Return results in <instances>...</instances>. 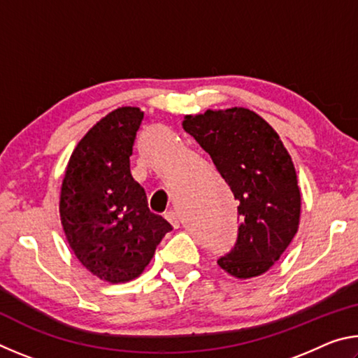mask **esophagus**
<instances>
[{
	"instance_id": "obj_1",
	"label": "esophagus",
	"mask_w": 358,
	"mask_h": 358,
	"mask_svg": "<svg viewBox=\"0 0 358 358\" xmlns=\"http://www.w3.org/2000/svg\"><path fill=\"white\" fill-rule=\"evenodd\" d=\"M166 220L171 222V226L173 227V229H178L180 227V217H178V215H177V211H173V210H171V211H167L166 213Z\"/></svg>"
}]
</instances>
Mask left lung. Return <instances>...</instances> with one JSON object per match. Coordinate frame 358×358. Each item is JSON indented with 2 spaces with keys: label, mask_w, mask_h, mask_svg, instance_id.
I'll return each mask as SVG.
<instances>
[{
  "label": "left lung",
  "mask_w": 358,
  "mask_h": 358,
  "mask_svg": "<svg viewBox=\"0 0 358 358\" xmlns=\"http://www.w3.org/2000/svg\"><path fill=\"white\" fill-rule=\"evenodd\" d=\"M181 126L240 202L237 243L217 265L237 280L264 275L299 230L301 196L292 157L278 132L245 107L186 115Z\"/></svg>",
  "instance_id": "left-lung-1"
}]
</instances>
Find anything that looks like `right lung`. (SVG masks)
Masks as SVG:
<instances>
[{
    "mask_svg": "<svg viewBox=\"0 0 358 358\" xmlns=\"http://www.w3.org/2000/svg\"><path fill=\"white\" fill-rule=\"evenodd\" d=\"M143 121L138 107L101 118L72 151L59 192L66 240L85 268L110 284L143 273L172 226L151 213L129 157Z\"/></svg>",
    "mask_w": 358,
    "mask_h": 358,
    "instance_id": "add662e5",
    "label": "right lung"
}]
</instances>
